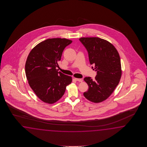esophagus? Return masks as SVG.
Wrapping results in <instances>:
<instances>
[{
	"instance_id": "1",
	"label": "esophagus",
	"mask_w": 147,
	"mask_h": 147,
	"mask_svg": "<svg viewBox=\"0 0 147 147\" xmlns=\"http://www.w3.org/2000/svg\"><path fill=\"white\" fill-rule=\"evenodd\" d=\"M75 80L76 81H79V82H82L83 81V80L82 79H80V78H75Z\"/></svg>"
}]
</instances>
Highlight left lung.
Returning <instances> with one entry per match:
<instances>
[{"label": "left lung", "instance_id": "1", "mask_svg": "<svg viewBox=\"0 0 147 147\" xmlns=\"http://www.w3.org/2000/svg\"><path fill=\"white\" fill-rule=\"evenodd\" d=\"M87 50L91 65H94L97 76L94 80L84 78L89 87L84 97L94 103L106 100L119 84L122 70L119 53L113 44L98 37L79 39Z\"/></svg>", "mask_w": 147, "mask_h": 147}]
</instances>
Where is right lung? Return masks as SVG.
Returning <instances> with one entry per match:
<instances>
[{"mask_svg": "<svg viewBox=\"0 0 147 147\" xmlns=\"http://www.w3.org/2000/svg\"><path fill=\"white\" fill-rule=\"evenodd\" d=\"M66 38H51L31 50L25 64L28 84L34 94L45 103H55L63 97L72 77L58 72V63L63 51L72 42Z\"/></svg>", "mask_w": 147, "mask_h": 147, "instance_id": "add662e5", "label": "right lung"}]
</instances>
